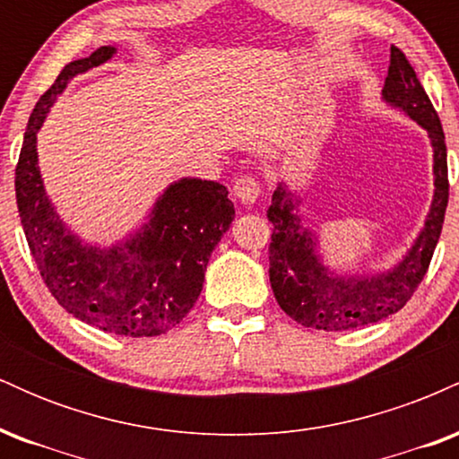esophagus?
I'll return each instance as SVG.
<instances>
[{
  "instance_id": "1",
  "label": "esophagus",
  "mask_w": 459,
  "mask_h": 459,
  "mask_svg": "<svg viewBox=\"0 0 459 459\" xmlns=\"http://www.w3.org/2000/svg\"><path fill=\"white\" fill-rule=\"evenodd\" d=\"M261 194V186L255 177H239L233 183V196L244 207H252Z\"/></svg>"
}]
</instances>
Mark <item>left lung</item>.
Here are the masks:
<instances>
[{
	"label": "left lung",
	"mask_w": 459,
	"mask_h": 459,
	"mask_svg": "<svg viewBox=\"0 0 459 459\" xmlns=\"http://www.w3.org/2000/svg\"><path fill=\"white\" fill-rule=\"evenodd\" d=\"M382 101L399 109L428 131L434 151V198L412 246L388 270L377 273H339L321 259L317 233L304 226L302 198L284 181L272 194L267 220L273 224L270 244V282L276 302L307 328L341 332L376 324L405 307L428 273L449 203L446 144L440 118L414 68L397 47H391V66Z\"/></svg>",
	"instance_id": "obj_1"
}]
</instances>
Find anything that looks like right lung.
Instances as JSON below:
<instances>
[{
  "label": "right lung",
  "mask_w": 459,
  "mask_h": 459,
  "mask_svg": "<svg viewBox=\"0 0 459 459\" xmlns=\"http://www.w3.org/2000/svg\"><path fill=\"white\" fill-rule=\"evenodd\" d=\"M114 56L116 47L108 45L68 62L36 103L14 170L17 207L31 256L62 308L109 334L157 336L196 304L235 207L222 183L183 177L163 189L146 222L112 246L88 244L57 215L45 192L36 134L68 82Z\"/></svg>",
  "instance_id": "1"
}]
</instances>
